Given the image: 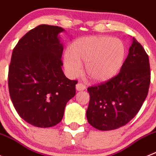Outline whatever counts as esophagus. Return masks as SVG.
<instances>
[{"label":"esophagus","mask_w":156,"mask_h":156,"mask_svg":"<svg viewBox=\"0 0 156 156\" xmlns=\"http://www.w3.org/2000/svg\"><path fill=\"white\" fill-rule=\"evenodd\" d=\"M86 87L85 85H84L82 83H78L76 85V90L77 91H83L85 90Z\"/></svg>","instance_id":"obj_1"}]
</instances>
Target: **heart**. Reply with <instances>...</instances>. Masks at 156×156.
Returning a JSON list of instances; mask_svg holds the SVG:
<instances>
[{
    "instance_id": "obj_1",
    "label": "heart",
    "mask_w": 156,
    "mask_h": 156,
    "mask_svg": "<svg viewBox=\"0 0 156 156\" xmlns=\"http://www.w3.org/2000/svg\"><path fill=\"white\" fill-rule=\"evenodd\" d=\"M126 46L119 38L92 36L73 42L70 50L63 57L64 68L71 78H76L82 71L96 82H104L118 73L126 57Z\"/></svg>"
}]
</instances>
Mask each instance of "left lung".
Here are the masks:
<instances>
[{
	"label": "left lung",
	"instance_id": "1",
	"mask_svg": "<svg viewBox=\"0 0 156 156\" xmlns=\"http://www.w3.org/2000/svg\"><path fill=\"white\" fill-rule=\"evenodd\" d=\"M132 40L118 75L88 88L90 100L87 120L98 130L126 125L138 113L148 95L151 79L148 56L134 38Z\"/></svg>",
	"mask_w": 156,
	"mask_h": 156
}]
</instances>
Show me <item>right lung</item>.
I'll return each instance as SVG.
<instances>
[{
  "label": "right lung",
  "instance_id": "add662e5",
  "mask_svg": "<svg viewBox=\"0 0 156 156\" xmlns=\"http://www.w3.org/2000/svg\"><path fill=\"white\" fill-rule=\"evenodd\" d=\"M64 29L40 25L28 32L12 52L8 88L15 109L27 123L38 127L57 125L67 102L75 95L78 81L62 71Z\"/></svg>",
  "mask_w": 156,
  "mask_h": 156
}]
</instances>
